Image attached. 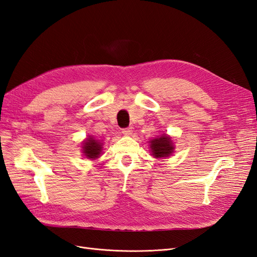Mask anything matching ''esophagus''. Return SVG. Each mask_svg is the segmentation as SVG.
Here are the masks:
<instances>
[{"mask_svg": "<svg viewBox=\"0 0 257 257\" xmlns=\"http://www.w3.org/2000/svg\"><path fill=\"white\" fill-rule=\"evenodd\" d=\"M132 127H124V128H122V133L124 134V135H131L132 134Z\"/></svg>", "mask_w": 257, "mask_h": 257, "instance_id": "esophagus-1", "label": "esophagus"}]
</instances>
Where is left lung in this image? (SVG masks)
I'll return each mask as SVG.
<instances>
[{"label":"left lung","mask_w":257,"mask_h":257,"mask_svg":"<svg viewBox=\"0 0 257 257\" xmlns=\"http://www.w3.org/2000/svg\"><path fill=\"white\" fill-rule=\"evenodd\" d=\"M150 148L152 155L155 158H166L172 154L174 147L170 137L166 135H162L159 138H155L150 142Z\"/></svg>","instance_id":"1"}]
</instances>
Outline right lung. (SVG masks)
<instances>
[{
	"label": "right lung",
	"mask_w": 257,
	"mask_h": 257,
	"mask_svg": "<svg viewBox=\"0 0 257 257\" xmlns=\"http://www.w3.org/2000/svg\"><path fill=\"white\" fill-rule=\"evenodd\" d=\"M83 153L89 159H96L102 150V145L93 137H90L83 143Z\"/></svg>",
	"instance_id": "right-lung-1"
}]
</instances>
